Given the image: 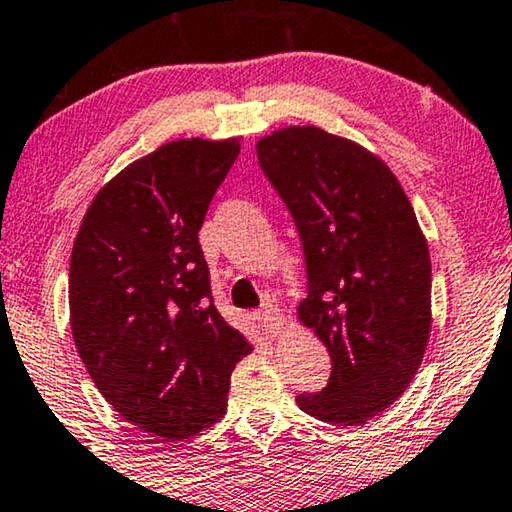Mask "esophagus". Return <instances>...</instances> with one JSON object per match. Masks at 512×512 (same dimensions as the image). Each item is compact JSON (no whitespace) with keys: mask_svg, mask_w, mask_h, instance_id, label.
Here are the masks:
<instances>
[{"mask_svg":"<svg viewBox=\"0 0 512 512\" xmlns=\"http://www.w3.org/2000/svg\"><path fill=\"white\" fill-rule=\"evenodd\" d=\"M259 318H262V322H264V327L269 329V334H273V336H278L280 331L285 329V315L280 313V308L278 306H266L264 311H262V315H259Z\"/></svg>","mask_w":512,"mask_h":512,"instance_id":"obj_1","label":"esophagus"}]
</instances>
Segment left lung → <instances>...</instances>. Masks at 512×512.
Segmentation results:
<instances>
[{
    "mask_svg": "<svg viewBox=\"0 0 512 512\" xmlns=\"http://www.w3.org/2000/svg\"><path fill=\"white\" fill-rule=\"evenodd\" d=\"M257 157L304 246L299 320L331 357L325 390L297 406L338 427L364 424L401 397L427 350V239L397 176L355 141L285 127L257 141Z\"/></svg>",
    "mask_w": 512,
    "mask_h": 512,
    "instance_id": "8db88e82",
    "label": "left lung"
}]
</instances>
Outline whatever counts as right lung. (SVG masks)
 I'll return each mask as SVG.
<instances>
[{
  "instance_id": "1",
  "label": "right lung",
  "mask_w": 512,
  "mask_h": 512,
  "mask_svg": "<svg viewBox=\"0 0 512 512\" xmlns=\"http://www.w3.org/2000/svg\"><path fill=\"white\" fill-rule=\"evenodd\" d=\"M239 139L164 143L106 183L69 264L71 334L90 378L127 422L178 441L218 422L253 352L211 297L199 246Z\"/></svg>"
}]
</instances>
